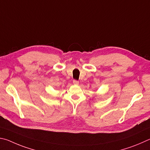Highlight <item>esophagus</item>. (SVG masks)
<instances>
[{"label":"esophagus","mask_w":150,"mask_h":150,"mask_svg":"<svg viewBox=\"0 0 150 150\" xmlns=\"http://www.w3.org/2000/svg\"><path fill=\"white\" fill-rule=\"evenodd\" d=\"M73 83H74V84H75V85H78V84H79V82H78V81L76 80H73Z\"/></svg>","instance_id":"34e87169"}]
</instances>
